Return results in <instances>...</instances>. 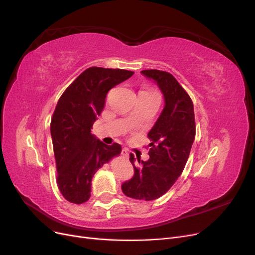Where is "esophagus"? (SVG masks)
I'll use <instances>...</instances> for the list:
<instances>
[{"label":"esophagus","mask_w":255,"mask_h":255,"mask_svg":"<svg viewBox=\"0 0 255 255\" xmlns=\"http://www.w3.org/2000/svg\"><path fill=\"white\" fill-rule=\"evenodd\" d=\"M121 155H122V157H125V158H128V149H122V151H121Z\"/></svg>","instance_id":"34e87169"}]
</instances>
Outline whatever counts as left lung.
Masks as SVG:
<instances>
[{"label":"left lung","mask_w":255,"mask_h":255,"mask_svg":"<svg viewBox=\"0 0 255 255\" xmlns=\"http://www.w3.org/2000/svg\"><path fill=\"white\" fill-rule=\"evenodd\" d=\"M141 74L157 85L165 105L148 133L150 158H137L140 166H136L130 154L135 172L122 184V191L129 198L151 201L165 195L183 172L195 140L196 126L194 104L172 74L159 70H143Z\"/></svg>","instance_id":"left-lung-1"}]
</instances>
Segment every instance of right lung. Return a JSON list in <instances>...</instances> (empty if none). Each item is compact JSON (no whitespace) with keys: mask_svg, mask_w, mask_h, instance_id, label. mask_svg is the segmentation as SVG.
<instances>
[{"mask_svg":"<svg viewBox=\"0 0 255 255\" xmlns=\"http://www.w3.org/2000/svg\"><path fill=\"white\" fill-rule=\"evenodd\" d=\"M133 74L122 69L88 68L58 100L51 120V136L57 186L67 201H88L98 169L121 153L119 143H103L91 134V128L103 111L109 90Z\"/></svg>","mask_w":255,"mask_h":255,"instance_id":"obj_1","label":"right lung"}]
</instances>
